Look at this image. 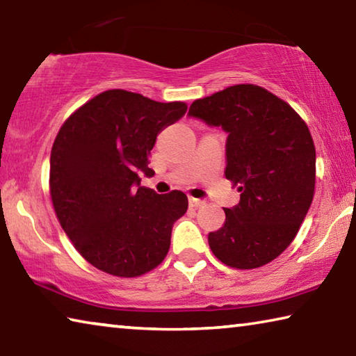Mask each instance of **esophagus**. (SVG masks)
I'll return each mask as SVG.
<instances>
[{
	"mask_svg": "<svg viewBox=\"0 0 356 356\" xmlns=\"http://www.w3.org/2000/svg\"><path fill=\"white\" fill-rule=\"evenodd\" d=\"M188 202H190V207H195V209H197V207H201V206H204V201L202 200H197V197H188Z\"/></svg>",
	"mask_w": 356,
	"mask_h": 356,
	"instance_id": "34e87169",
	"label": "esophagus"
}]
</instances>
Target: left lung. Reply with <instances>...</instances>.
<instances>
[{
    "label": "left lung",
    "instance_id": "left-lung-1",
    "mask_svg": "<svg viewBox=\"0 0 356 356\" xmlns=\"http://www.w3.org/2000/svg\"><path fill=\"white\" fill-rule=\"evenodd\" d=\"M190 118L220 127L226 138V179L240 201L209 234L222 264L257 268L272 262L297 236L314 196L316 147L308 125L291 105L254 84H236L195 100Z\"/></svg>",
    "mask_w": 356,
    "mask_h": 356
}]
</instances>
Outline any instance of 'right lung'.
<instances>
[{
  "mask_svg": "<svg viewBox=\"0 0 356 356\" xmlns=\"http://www.w3.org/2000/svg\"><path fill=\"white\" fill-rule=\"evenodd\" d=\"M186 113L182 102L150 100L111 89L65 120L50 156V195L59 222L95 268L134 278L166 257L172 225L186 212L185 193L159 195L152 177L156 135Z\"/></svg>",
  "mask_w": 356,
  "mask_h": 356,
  "instance_id": "add662e5",
  "label": "right lung"
}]
</instances>
